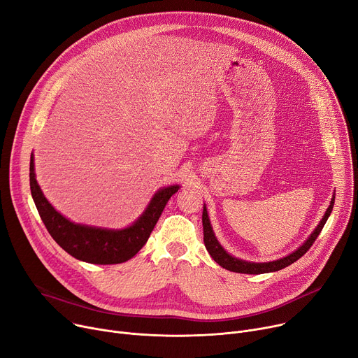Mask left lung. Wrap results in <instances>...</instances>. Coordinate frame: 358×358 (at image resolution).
Returning <instances> with one entry per match:
<instances>
[{"instance_id": "left-lung-1", "label": "left lung", "mask_w": 358, "mask_h": 358, "mask_svg": "<svg viewBox=\"0 0 358 358\" xmlns=\"http://www.w3.org/2000/svg\"><path fill=\"white\" fill-rule=\"evenodd\" d=\"M334 206V196L331 199V203H329L324 217L321 219V222L318 224V227L314 229V232L308 236V239L302 243L298 250H295L292 254L277 259V261H272V262H248V261H242L238 259L232 255H229L222 246L221 243L217 242L213 231H212V225L209 221V216H208V210L206 206H203V212H202V224H203V242L206 250L209 252V255L213 258V261L216 264L221 265L222 268L232 271V272H239V273H266V272H275V271H280L291 264H294L296 259H299L302 255L307 254V251L311 248L313 243L315 242V239L318 238L320 232L322 231L327 219L331 213Z\"/></svg>"}]
</instances>
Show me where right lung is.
Listing matches in <instances>:
<instances>
[{
	"mask_svg": "<svg viewBox=\"0 0 358 358\" xmlns=\"http://www.w3.org/2000/svg\"><path fill=\"white\" fill-rule=\"evenodd\" d=\"M30 187L34 203L48 234L71 257L97 265L122 264L133 258L148 242L156 222L179 185L157 190L137 221L120 231L74 224L51 206L36 180L34 156L30 159Z\"/></svg>",
	"mask_w": 358,
	"mask_h": 358,
	"instance_id": "1",
	"label": "right lung"
}]
</instances>
